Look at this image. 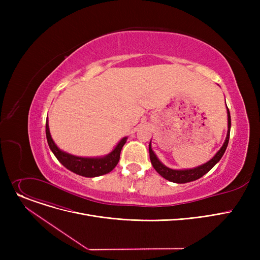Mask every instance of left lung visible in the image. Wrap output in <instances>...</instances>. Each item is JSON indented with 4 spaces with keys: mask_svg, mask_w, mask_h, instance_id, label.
I'll return each mask as SVG.
<instances>
[{
    "mask_svg": "<svg viewBox=\"0 0 260 260\" xmlns=\"http://www.w3.org/2000/svg\"><path fill=\"white\" fill-rule=\"evenodd\" d=\"M228 109V134H226V138L221 146V148L216 153V155L207 163H204L202 166H199L194 169H188V170H172L168 167H166L163 163L157 158L155 153L152 149V145L149 143L148 145V151H149V158H151V162L154 167V169L157 171L159 175H161L163 178H166L167 180L175 183H186L197 180L203 175H206L209 171H211L214 166L217 162H219L221 157L223 156L225 149L229 144V139H230V131H231V116H230V111Z\"/></svg>",
    "mask_w": 260,
    "mask_h": 260,
    "instance_id": "8db88e82",
    "label": "left lung"
}]
</instances>
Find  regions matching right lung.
I'll use <instances>...</instances> for the list:
<instances>
[{"label": "right lung", "instance_id": "1", "mask_svg": "<svg viewBox=\"0 0 260 260\" xmlns=\"http://www.w3.org/2000/svg\"><path fill=\"white\" fill-rule=\"evenodd\" d=\"M46 138H47V142H48L49 148L51 149V152L67 170H70L73 173L78 174L80 176L89 177V178H91V177H98L101 175H105L115 169L120 159L121 149L123 145L125 144L127 139L126 137L121 139L113 151L104 157L85 158V157L74 156L61 151L51 138L47 120H46Z\"/></svg>", "mask_w": 260, "mask_h": 260}]
</instances>
